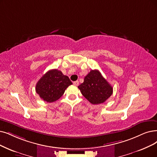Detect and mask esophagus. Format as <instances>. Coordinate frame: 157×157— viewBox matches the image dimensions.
<instances>
[{
    "label": "esophagus",
    "instance_id": "esophagus-1",
    "mask_svg": "<svg viewBox=\"0 0 157 157\" xmlns=\"http://www.w3.org/2000/svg\"><path fill=\"white\" fill-rule=\"evenodd\" d=\"M73 84H74L75 86H78V84H79V82H78V80H77V81H75V82H73Z\"/></svg>",
    "mask_w": 157,
    "mask_h": 157
}]
</instances>
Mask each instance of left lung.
<instances>
[{
  "mask_svg": "<svg viewBox=\"0 0 157 157\" xmlns=\"http://www.w3.org/2000/svg\"><path fill=\"white\" fill-rule=\"evenodd\" d=\"M78 88L92 104L104 103L113 93L112 86L97 70H91Z\"/></svg>",
  "mask_w": 157,
  "mask_h": 157,
  "instance_id": "8db88e82",
  "label": "left lung"
}]
</instances>
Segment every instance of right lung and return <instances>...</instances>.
I'll return each mask as SVG.
<instances>
[{
	"label": "right lung",
	"mask_w": 157,
	"mask_h": 157,
	"mask_svg": "<svg viewBox=\"0 0 157 157\" xmlns=\"http://www.w3.org/2000/svg\"><path fill=\"white\" fill-rule=\"evenodd\" d=\"M72 84L67 76L62 71L51 70L46 72L36 84V92L44 101L53 102L59 99L67 87Z\"/></svg>",
	"instance_id": "obj_1"
}]
</instances>
